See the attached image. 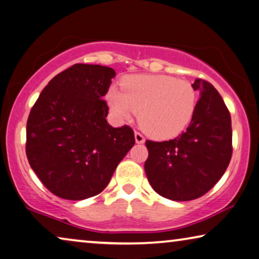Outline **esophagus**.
I'll list each match as a JSON object with an SVG mask.
<instances>
[{"mask_svg": "<svg viewBox=\"0 0 259 259\" xmlns=\"http://www.w3.org/2000/svg\"><path fill=\"white\" fill-rule=\"evenodd\" d=\"M134 137H135V142H137V143L145 142V137H143V135L140 132H135Z\"/></svg>", "mask_w": 259, "mask_h": 259, "instance_id": "1", "label": "esophagus"}]
</instances>
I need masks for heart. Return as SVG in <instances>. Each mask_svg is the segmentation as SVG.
Masks as SVG:
<instances>
[{
    "label": "heart",
    "instance_id": "obj_1",
    "mask_svg": "<svg viewBox=\"0 0 259 259\" xmlns=\"http://www.w3.org/2000/svg\"><path fill=\"white\" fill-rule=\"evenodd\" d=\"M122 91L112 87L107 103L120 119H131L139 111V122L156 139L182 133L193 119L198 93L188 79L170 75H130L121 82Z\"/></svg>",
    "mask_w": 259,
    "mask_h": 259
}]
</instances>
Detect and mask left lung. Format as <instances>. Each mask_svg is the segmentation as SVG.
<instances>
[{"label": "left lung", "instance_id": "1", "mask_svg": "<svg viewBox=\"0 0 259 259\" xmlns=\"http://www.w3.org/2000/svg\"><path fill=\"white\" fill-rule=\"evenodd\" d=\"M193 87L200 93L193 119L184 133L169 141L147 140V178L160 196L193 200L217 184L233 154L232 119L224 99L205 79Z\"/></svg>", "mask_w": 259, "mask_h": 259}]
</instances>
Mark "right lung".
Listing matches in <instances>:
<instances>
[{
    "mask_svg": "<svg viewBox=\"0 0 259 259\" xmlns=\"http://www.w3.org/2000/svg\"><path fill=\"white\" fill-rule=\"evenodd\" d=\"M116 71L76 65L51 79L30 111L25 152L46 189L67 200H83L104 190L135 143L124 125L113 128L103 99Z\"/></svg>",
    "mask_w": 259,
    "mask_h": 259,
    "instance_id": "1",
    "label": "right lung"
}]
</instances>
